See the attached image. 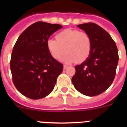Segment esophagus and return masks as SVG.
Wrapping results in <instances>:
<instances>
[{
	"label": "esophagus",
	"mask_w": 127,
	"mask_h": 127,
	"mask_svg": "<svg viewBox=\"0 0 127 127\" xmlns=\"http://www.w3.org/2000/svg\"><path fill=\"white\" fill-rule=\"evenodd\" d=\"M67 67H68V65H64V69H67Z\"/></svg>",
	"instance_id": "obj_1"
}]
</instances>
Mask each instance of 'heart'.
<instances>
[{
    "instance_id": "heart-1",
    "label": "heart",
    "mask_w": 127,
    "mask_h": 127,
    "mask_svg": "<svg viewBox=\"0 0 127 127\" xmlns=\"http://www.w3.org/2000/svg\"><path fill=\"white\" fill-rule=\"evenodd\" d=\"M56 39L47 41L48 51L55 59H60L67 51L68 53L62 58V61L81 63L90 55L92 39L86 32L66 29L58 33Z\"/></svg>"
}]
</instances>
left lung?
I'll list each match as a JSON object with an SVG mask.
<instances>
[{"label":"left lung","mask_w":127,"mask_h":127,"mask_svg":"<svg viewBox=\"0 0 127 127\" xmlns=\"http://www.w3.org/2000/svg\"><path fill=\"white\" fill-rule=\"evenodd\" d=\"M92 39L88 58L75 67L72 78L75 88L81 94L94 97L111 86L116 75L119 56L116 44L104 29L94 23L78 25Z\"/></svg>","instance_id":"left-lung-1"}]
</instances>
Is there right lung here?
I'll list each match as a JSON object with an SVG mask.
<instances>
[{"label": "right lung", "instance_id": "right-lung-1", "mask_svg": "<svg viewBox=\"0 0 127 127\" xmlns=\"http://www.w3.org/2000/svg\"><path fill=\"white\" fill-rule=\"evenodd\" d=\"M62 27L59 24L35 22L16 42L10 61L12 79L16 89L25 97L40 99L54 89L64 67L49 52L47 41Z\"/></svg>", "mask_w": 127, "mask_h": 127}]
</instances>
